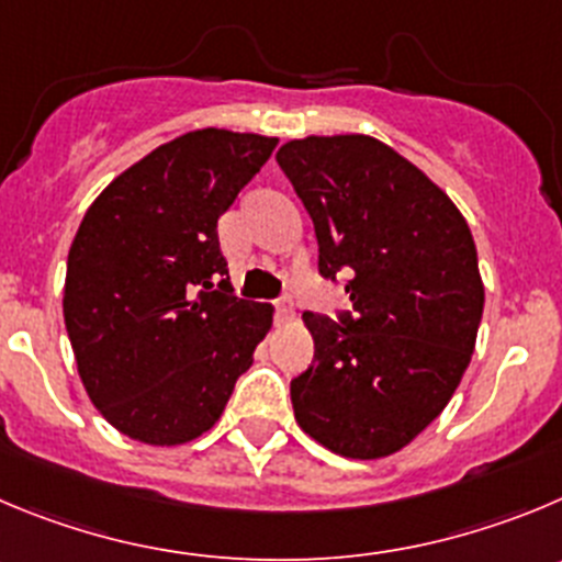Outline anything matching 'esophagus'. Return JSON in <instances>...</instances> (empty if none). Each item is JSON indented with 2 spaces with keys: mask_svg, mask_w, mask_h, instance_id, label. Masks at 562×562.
<instances>
[{
  "mask_svg": "<svg viewBox=\"0 0 562 562\" xmlns=\"http://www.w3.org/2000/svg\"><path fill=\"white\" fill-rule=\"evenodd\" d=\"M274 318L280 324H285V322H291L293 318V299L291 296H280L274 302Z\"/></svg>",
  "mask_w": 562,
  "mask_h": 562,
  "instance_id": "34e87169",
  "label": "esophagus"
}]
</instances>
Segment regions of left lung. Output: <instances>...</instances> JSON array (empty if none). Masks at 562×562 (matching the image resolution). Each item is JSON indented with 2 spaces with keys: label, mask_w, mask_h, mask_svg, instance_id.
<instances>
[{
  "label": "left lung",
  "mask_w": 562,
  "mask_h": 562,
  "mask_svg": "<svg viewBox=\"0 0 562 562\" xmlns=\"http://www.w3.org/2000/svg\"><path fill=\"white\" fill-rule=\"evenodd\" d=\"M277 162L313 218L318 274L349 307L305 313L313 363L291 380L299 427L335 454L385 458L452 400L476 329V246L452 199L369 135L288 140Z\"/></svg>",
  "instance_id": "8db88e82"
}]
</instances>
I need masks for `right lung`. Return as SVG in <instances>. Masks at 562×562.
<instances>
[{
    "mask_svg": "<svg viewBox=\"0 0 562 562\" xmlns=\"http://www.w3.org/2000/svg\"><path fill=\"white\" fill-rule=\"evenodd\" d=\"M274 146L216 127L186 133L88 207L63 316L82 385L119 432L155 447L199 438L251 366L271 307L233 293L218 216Z\"/></svg>",
    "mask_w": 562,
    "mask_h": 562,
    "instance_id": "right-lung-1",
    "label": "right lung"
}]
</instances>
